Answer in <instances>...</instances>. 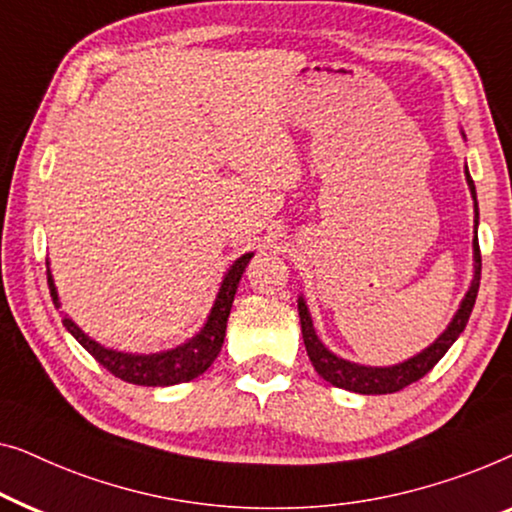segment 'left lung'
I'll list each match as a JSON object with an SVG mask.
<instances>
[{"instance_id":"8db88e82","label":"left lung","mask_w":512,"mask_h":512,"mask_svg":"<svg viewBox=\"0 0 512 512\" xmlns=\"http://www.w3.org/2000/svg\"><path fill=\"white\" fill-rule=\"evenodd\" d=\"M464 136V134H462ZM466 183H469L471 197H473V208H475V236H473V278L469 285V292L464 294L462 304H459L457 313L452 315L450 325L443 329V334L436 338L434 343H429L427 348L417 355L403 359L399 364L392 366H366V364H355L350 359H343L331 352L325 343L320 341L318 334H315L313 318L308 313V306L304 297H299V320H301V336H304L306 352L311 364L322 376L334 387H341V390L357 392V394H392L399 392L403 387H408L415 380L434 369L445 352L450 350V345L457 341L459 334H462L466 322L471 318L475 297H478L480 287V246H478V197H475V185L469 174V167L464 169Z\"/></svg>"}]
</instances>
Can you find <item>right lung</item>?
Wrapping results in <instances>:
<instances>
[{
  "instance_id": "obj_1",
  "label": "right lung",
  "mask_w": 512,
  "mask_h": 512,
  "mask_svg": "<svg viewBox=\"0 0 512 512\" xmlns=\"http://www.w3.org/2000/svg\"><path fill=\"white\" fill-rule=\"evenodd\" d=\"M253 255L255 253L241 255L232 266H229L225 278H222L220 283V290L215 294L213 308L211 313H208L204 327H201L192 338H187L185 343L176 345V348L171 350L150 352V355L113 350V348H106L102 343H97L95 338H90L74 320L69 318V315H62V325L67 327L69 334L74 336L76 341L81 343L106 371H111L115 378L125 380V383L143 385V387H169V385L187 383V380H194L197 376H201V373L215 362V357L220 355L222 343H225L227 318H229V311H232L236 287H239V280L243 276V271H246L248 262L253 259ZM46 266H48L46 273H48L50 297H53L55 308H60V297H57V287H55L53 273H50L48 259H46Z\"/></svg>"
}]
</instances>
